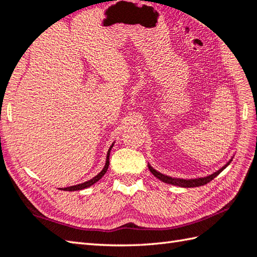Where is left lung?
<instances>
[{
  "instance_id": "obj_1",
  "label": "left lung",
  "mask_w": 257,
  "mask_h": 257,
  "mask_svg": "<svg viewBox=\"0 0 257 257\" xmlns=\"http://www.w3.org/2000/svg\"><path fill=\"white\" fill-rule=\"evenodd\" d=\"M231 162V161H230ZM230 162L226 163V165L221 168L219 171L214 172L213 174H211V176L209 177H204V178H199V179H192V180H183V179H176V178H171V177H168L166 176V174H162L160 172L156 171L154 168H152L151 166H148L149 167V170L151 171V173L154 174L155 177H157L158 179H160L161 181L166 182V183H169V184H173V185H179V187H182V188H194V187H201V185H204L206 183H209L210 181H212L213 179H214L215 177L219 176V174L224 170V169L230 165Z\"/></svg>"
}]
</instances>
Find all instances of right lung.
Returning <instances> with one entry per match:
<instances>
[{"label":"right lung","instance_id":"right-lung-1","mask_svg":"<svg viewBox=\"0 0 257 257\" xmlns=\"http://www.w3.org/2000/svg\"><path fill=\"white\" fill-rule=\"evenodd\" d=\"M112 146H113V144H112ZM112 146H111L110 148H109V150H108V154H107V160H106V165H105V167H103L102 170H101L99 173H98L96 177H94L92 179L88 180V181H86V182H84V183L76 184V185H72V187H68V188H63V189H61V190H64V191H78V190H83V189H86V188L90 187V185H92L94 183H96V182L98 181V180L101 179L103 174H105V173L107 172V170H108V167H109V154H110V150H111V148H112Z\"/></svg>","mask_w":257,"mask_h":257}]
</instances>
